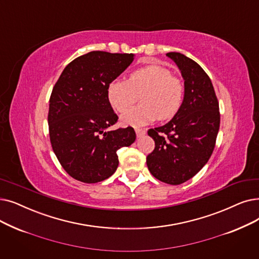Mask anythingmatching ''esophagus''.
Wrapping results in <instances>:
<instances>
[{"mask_svg": "<svg viewBox=\"0 0 259 259\" xmlns=\"http://www.w3.org/2000/svg\"><path fill=\"white\" fill-rule=\"evenodd\" d=\"M136 132H137L138 138H142L143 136H145V134H146V130H144V129H136Z\"/></svg>", "mask_w": 259, "mask_h": 259, "instance_id": "obj_1", "label": "esophagus"}]
</instances>
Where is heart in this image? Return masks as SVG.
<instances>
[{
    "mask_svg": "<svg viewBox=\"0 0 259 259\" xmlns=\"http://www.w3.org/2000/svg\"><path fill=\"white\" fill-rule=\"evenodd\" d=\"M140 96V106L125 112L120 121L125 126H144L155 118L169 119L182 105L184 85L181 79L160 65L134 71L128 80L114 79L107 87V98L115 111H126Z\"/></svg>",
    "mask_w": 259,
    "mask_h": 259,
    "instance_id": "b5f03b06",
    "label": "heart"
}]
</instances>
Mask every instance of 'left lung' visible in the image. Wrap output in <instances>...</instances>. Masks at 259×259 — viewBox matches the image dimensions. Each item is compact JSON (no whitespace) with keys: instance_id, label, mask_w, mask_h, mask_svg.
<instances>
[{"instance_id":"8db88e82","label":"left lung","mask_w":259,"mask_h":259,"mask_svg":"<svg viewBox=\"0 0 259 259\" xmlns=\"http://www.w3.org/2000/svg\"><path fill=\"white\" fill-rule=\"evenodd\" d=\"M184 79V97L172 119L150 129L155 143L147 155L148 169L160 181L179 185L197 175L215 148L220 126L219 104L207 74L181 53H167Z\"/></svg>"}]
</instances>
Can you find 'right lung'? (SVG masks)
I'll return each instance as SVG.
<instances>
[{"mask_svg": "<svg viewBox=\"0 0 259 259\" xmlns=\"http://www.w3.org/2000/svg\"><path fill=\"white\" fill-rule=\"evenodd\" d=\"M134 60L133 54L93 51L65 66L50 98L49 129L53 150L63 169L83 183L113 175L117 150L137 139L132 127L110 130L117 115L107 87Z\"/></svg>", "mask_w": 259, "mask_h": 259, "instance_id": "right-lung-1", "label": "right lung"}]
</instances>
